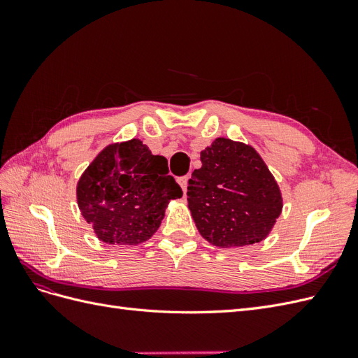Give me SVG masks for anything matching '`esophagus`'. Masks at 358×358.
<instances>
[{
	"label": "esophagus",
	"instance_id": "esophagus-1",
	"mask_svg": "<svg viewBox=\"0 0 358 358\" xmlns=\"http://www.w3.org/2000/svg\"><path fill=\"white\" fill-rule=\"evenodd\" d=\"M188 179H189V176L187 175V176H180L179 179H178V182H179V185H180V188H182V191L187 194V185H188Z\"/></svg>",
	"mask_w": 358,
	"mask_h": 358
}]
</instances>
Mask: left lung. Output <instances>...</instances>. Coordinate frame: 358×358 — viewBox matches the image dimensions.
I'll use <instances>...</instances> for the list:
<instances>
[{
  "mask_svg": "<svg viewBox=\"0 0 358 358\" xmlns=\"http://www.w3.org/2000/svg\"><path fill=\"white\" fill-rule=\"evenodd\" d=\"M188 180V208L200 234L215 246L262 242L282 210L278 183L251 146L216 138Z\"/></svg>",
  "mask_w": 358,
  "mask_h": 358,
  "instance_id": "8db88e82",
  "label": "left lung"
}]
</instances>
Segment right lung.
Instances as JSON below:
<instances>
[{
	"label": "right lung",
	"mask_w": 358,
	"mask_h": 358,
	"mask_svg": "<svg viewBox=\"0 0 358 358\" xmlns=\"http://www.w3.org/2000/svg\"><path fill=\"white\" fill-rule=\"evenodd\" d=\"M182 194L167 159L133 138L107 146L91 162L79 180L78 203L100 241L137 245L158 230L169 201Z\"/></svg>",
	"instance_id": "add662e5"
}]
</instances>
